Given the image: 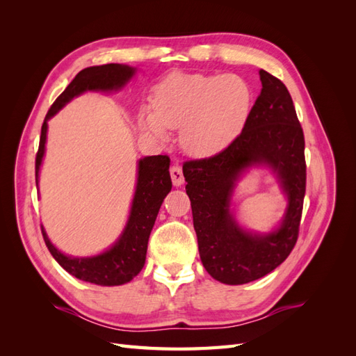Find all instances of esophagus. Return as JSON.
<instances>
[{
  "mask_svg": "<svg viewBox=\"0 0 356 356\" xmlns=\"http://www.w3.org/2000/svg\"><path fill=\"white\" fill-rule=\"evenodd\" d=\"M170 178H172V182H174L175 187H179L184 184V175H182L181 166L174 165L170 168Z\"/></svg>",
  "mask_w": 356,
  "mask_h": 356,
  "instance_id": "obj_1",
  "label": "esophagus"
}]
</instances>
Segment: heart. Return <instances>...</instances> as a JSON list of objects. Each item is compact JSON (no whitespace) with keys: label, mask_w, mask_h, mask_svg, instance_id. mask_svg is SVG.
Instances as JSON below:
<instances>
[{"label":"heart","mask_w":356,"mask_h":356,"mask_svg":"<svg viewBox=\"0 0 356 356\" xmlns=\"http://www.w3.org/2000/svg\"><path fill=\"white\" fill-rule=\"evenodd\" d=\"M153 104L154 108L144 106L138 117L144 132L163 139L169 127H181L187 152L211 157L242 134L254 93L239 75L175 72L156 86Z\"/></svg>","instance_id":"heart-1"}]
</instances>
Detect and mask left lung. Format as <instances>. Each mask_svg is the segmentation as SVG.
Returning <instances> with one entry per match:
<instances>
[{"label":"left lung","instance_id":"1","mask_svg":"<svg viewBox=\"0 0 356 356\" xmlns=\"http://www.w3.org/2000/svg\"><path fill=\"white\" fill-rule=\"evenodd\" d=\"M261 93L238 139L222 153L182 166L203 267L217 281L242 285L282 264L298 238L306 191L303 129L285 84L258 71ZM252 167L270 168L287 199L280 225L268 234L243 229L231 202L235 186Z\"/></svg>","mask_w":356,"mask_h":356}]
</instances>
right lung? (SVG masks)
I'll return each mask as SVG.
<instances>
[{"label":"right lung","instance_id":"add662e5","mask_svg":"<svg viewBox=\"0 0 356 356\" xmlns=\"http://www.w3.org/2000/svg\"><path fill=\"white\" fill-rule=\"evenodd\" d=\"M136 68L123 63H106L80 71L59 98L53 102L41 126L40 147L35 157V182L46 153L47 123L63 106L84 92H117L132 80ZM168 156H147L138 160V177L131 212L118 239L104 252L92 257H71L53 245L41 225L42 238L53 258L80 281L101 286H117L131 282L145 264L147 245L159 209L172 188Z\"/></svg>","mask_w":356,"mask_h":356}]
</instances>
